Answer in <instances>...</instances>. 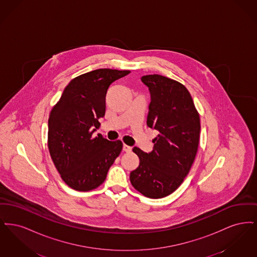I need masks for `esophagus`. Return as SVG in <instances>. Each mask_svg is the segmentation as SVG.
<instances>
[{
    "label": "esophagus",
    "mask_w": 257,
    "mask_h": 257,
    "mask_svg": "<svg viewBox=\"0 0 257 257\" xmlns=\"http://www.w3.org/2000/svg\"><path fill=\"white\" fill-rule=\"evenodd\" d=\"M122 149L124 152H131V150H132V147H128V146H126V145H123Z\"/></svg>",
    "instance_id": "34e87169"
}]
</instances>
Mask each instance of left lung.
<instances>
[{
	"mask_svg": "<svg viewBox=\"0 0 257 257\" xmlns=\"http://www.w3.org/2000/svg\"><path fill=\"white\" fill-rule=\"evenodd\" d=\"M141 80L150 92L147 126L158 136L151 152L133 148L140 165L131 171L130 181L144 196L161 198L173 193L189 173L197 152L200 119L182 84L158 74Z\"/></svg>",
	"mask_w": 257,
	"mask_h": 257,
	"instance_id": "1",
	"label": "left lung"
}]
</instances>
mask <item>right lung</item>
I'll list each match as a JSON object with an SVG mask.
<instances>
[{"label":"right lung","instance_id":"1","mask_svg":"<svg viewBox=\"0 0 257 257\" xmlns=\"http://www.w3.org/2000/svg\"><path fill=\"white\" fill-rule=\"evenodd\" d=\"M129 70L96 69L73 79L64 88L48 120L50 155L62 180L74 190L97 188L120 154L122 143L92 134L105 115L109 86Z\"/></svg>","mask_w":257,"mask_h":257}]
</instances>
